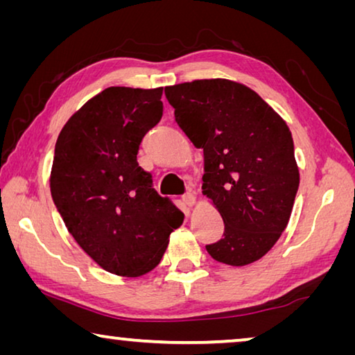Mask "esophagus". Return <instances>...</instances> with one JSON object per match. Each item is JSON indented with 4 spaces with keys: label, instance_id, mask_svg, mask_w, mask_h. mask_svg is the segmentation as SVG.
Instances as JSON below:
<instances>
[{
    "label": "esophagus",
    "instance_id": "34e87169",
    "mask_svg": "<svg viewBox=\"0 0 355 355\" xmlns=\"http://www.w3.org/2000/svg\"><path fill=\"white\" fill-rule=\"evenodd\" d=\"M182 199H183V202H184L188 207H192V205H194V203H196V196L192 194V192H186V194L182 197Z\"/></svg>",
    "mask_w": 355,
    "mask_h": 355
}]
</instances>
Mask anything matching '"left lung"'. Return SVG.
Wrapping results in <instances>:
<instances>
[{
    "label": "left lung",
    "mask_w": 355,
    "mask_h": 355,
    "mask_svg": "<svg viewBox=\"0 0 355 355\" xmlns=\"http://www.w3.org/2000/svg\"><path fill=\"white\" fill-rule=\"evenodd\" d=\"M178 127L203 150V196L224 219L208 244L216 261L245 266L266 255L290 220L299 188L291 131L260 95L230 80L164 89Z\"/></svg>",
    "instance_id": "left-lung-1"
}]
</instances>
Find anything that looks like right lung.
Listing matches in <instances>:
<instances>
[{
    "label": "right lung",
    "mask_w": 355,
    "mask_h": 355,
    "mask_svg": "<svg viewBox=\"0 0 355 355\" xmlns=\"http://www.w3.org/2000/svg\"><path fill=\"white\" fill-rule=\"evenodd\" d=\"M163 87H107L58 136L50 189L65 227L105 271L139 277L158 266L183 213L153 188L137 152L163 116Z\"/></svg>",
    "instance_id": "obj_1"
}]
</instances>
